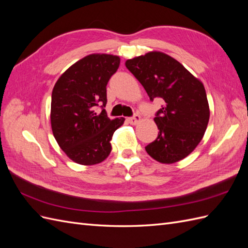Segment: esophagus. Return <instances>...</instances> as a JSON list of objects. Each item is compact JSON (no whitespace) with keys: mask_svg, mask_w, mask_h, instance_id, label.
Returning <instances> with one entry per match:
<instances>
[{"mask_svg":"<svg viewBox=\"0 0 248 248\" xmlns=\"http://www.w3.org/2000/svg\"><path fill=\"white\" fill-rule=\"evenodd\" d=\"M128 121H129V123H130V124H132V125H136L138 122H140V115H138V114H136V115H134L133 117H130V118L128 119Z\"/></svg>","mask_w":248,"mask_h":248,"instance_id":"1","label":"esophagus"}]
</instances>
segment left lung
Here are the masks:
<instances>
[{
  "mask_svg": "<svg viewBox=\"0 0 248 248\" xmlns=\"http://www.w3.org/2000/svg\"><path fill=\"white\" fill-rule=\"evenodd\" d=\"M125 65L145 88L150 100H164L154 118L158 137L146 146L147 153L161 163L182 160L197 148L207 129L210 109L204 85L161 51L127 60Z\"/></svg>",
  "mask_w": 248,
  "mask_h": 248,
  "instance_id": "8db88e82",
  "label": "left lung"
}]
</instances>
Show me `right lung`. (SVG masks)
<instances>
[{
  "label": "right lung",
  "instance_id": "add662e5",
  "mask_svg": "<svg viewBox=\"0 0 248 248\" xmlns=\"http://www.w3.org/2000/svg\"><path fill=\"white\" fill-rule=\"evenodd\" d=\"M120 65V58L92 54L70 66L57 80L51 93L50 123L65 154L82 166L100 163L111 151L112 134L125 119L110 120L107 85ZM97 106L103 110L97 113Z\"/></svg>",
  "mask_w": 248,
  "mask_h": 248
}]
</instances>
